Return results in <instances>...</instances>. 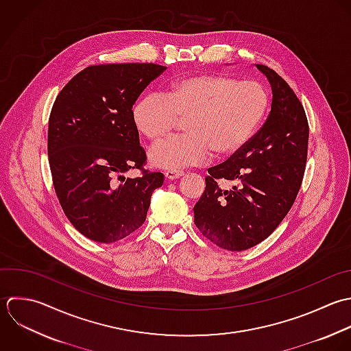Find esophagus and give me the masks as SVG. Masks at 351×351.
<instances>
[{"mask_svg":"<svg viewBox=\"0 0 351 351\" xmlns=\"http://www.w3.org/2000/svg\"><path fill=\"white\" fill-rule=\"evenodd\" d=\"M183 175V171H165L164 172V176H165V179H168V180H175V179H178V178H180Z\"/></svg>","mask_w":351,"mask_h":351,"instance_id":"34e87169","label":"esophagus"}]
</instances>
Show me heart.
<instances>
[{"mask_svg": "<svg viewBox=\"0 0 351 351\" xmlns=\"http://www.w3.org/2000/svg\"><path fill=\"white\" fill-rule=\"evenodd\" d=\"M269 106V93L258 82L221 73L195 75L173 82L165 95L141 97L132 108V120L142 135L158 141L179 119L187 117V134L149 150L152 165L175 171L202 164L213 150L220 157L239 153L264 124Z\"/></svg>", "mask_w": 351, "mask_h": 351, "instance_id": "b5f03b06", "label": "heart"}]
</instances>
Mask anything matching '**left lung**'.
Returning a JSON list of instances; mask_svg holds the SVG:
<instances>
[{"mask_svg": "<svg viewBox=\"0 0 351 351\" xmlns=\"http://www.w3.org/2000/svg\"><path fill=\"white\" fill-rule=\"evenodd\" d=\"M256 65L272 88L271 113L246 147L208 169L205 191L194 206L202 235L231 252L250 249L276 230L297 198L308 157L302 104L274 69ZM219 180L232 187L221 189Z\"/></svg>", "mask_w": 351, "mask_h": 351, "instance_id": "1", "label": "left lung"}]
</instances>
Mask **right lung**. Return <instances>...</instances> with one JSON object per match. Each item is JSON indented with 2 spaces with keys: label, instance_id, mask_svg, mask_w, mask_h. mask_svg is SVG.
Segmentation results:
<instances>
[{
  "label": "right lung",
  "instance_id": "add662e5",
  "mask_svg": "<svg viewBox=\"0 0 351 351\" xmlns=\"http://www.w3.org/2000/svg\"><path fill=\"white\" fill-rule=\"evenodd\" d=\"M167 66L147 62L91 65L57 95L49 117L47 154L56 194L71 224L99 243L120 241L146 220L161 172L142 169L146 154L132 106Z\"/></svg>",
  "mask_w": 351,
  "mask_h": 351
}]
</instances>
